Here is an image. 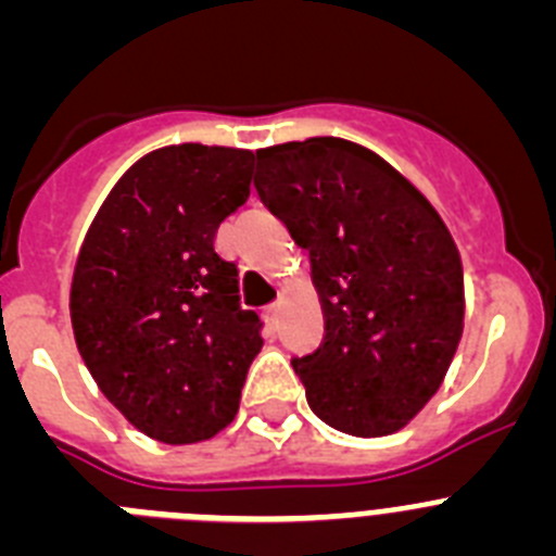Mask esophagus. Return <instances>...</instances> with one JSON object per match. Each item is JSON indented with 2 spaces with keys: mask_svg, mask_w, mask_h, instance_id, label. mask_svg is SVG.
<instances>
[{
  "mask_svg": "<svg viewBox=\"0 0 556 556\" xmlns=\"http://www.w3.org/2000/svg\"><path fill=\"white\" fill-rule=\"evenodd\" d=\"M278 312H281V303H269V306H267V320L269 323L278 320Z\"/></svg>",
  "mask_w": 556,
  "mask_h": 556,
  "instance_id": "34e87169",
  "label": "esophagus"
}]
</instances>
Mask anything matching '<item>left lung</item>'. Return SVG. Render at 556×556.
I'll list each match as a JSON object with an SVG mask.
<instances>
[{"mask_svg":"<svg viewBox=\"0 0 556 556\" xmlns=\"http://www.w3.org/2000/svg\"><path fill=\"white\" fill-rule=\"evenodd\" d=\"M255 189L308 250L320 348L292 358L308 406L353 437L404 429L465 326L462 258L434 205L381 155L333 136L255 150Z\"/></svg>","mask_w":556,"mask_h":556,"instance_id":"1","label":"left lung"}]
</instances>
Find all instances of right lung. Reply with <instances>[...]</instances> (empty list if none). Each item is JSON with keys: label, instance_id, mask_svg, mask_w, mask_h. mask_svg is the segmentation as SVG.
Wrapping results in <instances>:
<instances>
[{"label": "right lung", "instance_id": "obj_1", "mask_svg": "<svg viewBox=\"0 0 556 556\" xmlns=\"http://www.w3.org/2000/svg\"><path fill=\"white\" fill-rule=\"evenodd\" d=\"M250 178V150L161 147L116 180L83 239L68 294L77 351L102 395L159 443L223 431L264 345L239 269L214 250Z\"/></svg>", "mask_w": 556, "mask_h": 556}]
</instances>
